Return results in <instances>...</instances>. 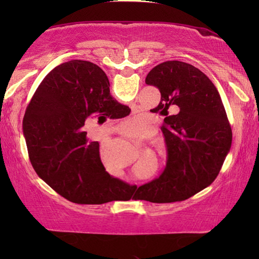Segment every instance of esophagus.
Instances as JSON below:
<instances>
[{"instance_id":"obj_1","label":"esophagus","mask_w":259,"mask_h":259,"mask_svg":"<svg viewBox=\"0 0 259 259\" xmlns=\"http://www.w3.org/2000/svg\"><path fill=\"white\" fill-rule=\"evenodd\" d=\"M119 132L121 134H125V136H128V137H132V136H136L133 132V130L128 125H121L119 128Z\"/></svg>"}]
</instances>
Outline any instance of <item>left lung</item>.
Wrapping results in <instances>:
<instances>
[{
  "label": "left lung",
  "instance_id": "8db88e82",
  "mask_svg": "<svg viewBox=\"0 0 259 259\" xmlns=\"http://www.w3.org/2000/svg\"><path fill=\"white\" fill-rule=\"evenodd\" d=\"M145 82L157 87L164 116L161 131L167 162L157 179L140 186L151 203L189 199L217 178L232 143V132L219 92L205 74L190 63L166 61L147 74ZM178 107L177 115H169Z\"/></svg>",
  "mask_w": 259,
  "mask_h": 259
}]
</instances>
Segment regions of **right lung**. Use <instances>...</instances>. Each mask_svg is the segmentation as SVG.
Masks as SVG:
<instances>
[{
  "label": "right lung",
  "mask_w": 259,
  "mask_h": 259,
  "mask_svg": "<svg viewBox=\"0 0 259 259\" xmlns=\"http://www.w3.org/2000/svg\"><path fill=\"white\" fill-rule=\"evenodd\" d=\"M131 109L109 94V81L100 67L72 60L51 70L26 109L23 136L37 176L67 200L104 204L122 182L102 165L98 141L88 139L92 120L120 119Z\"/></svg>",
  "instance_id": "add662e5"
}]
</instances>
